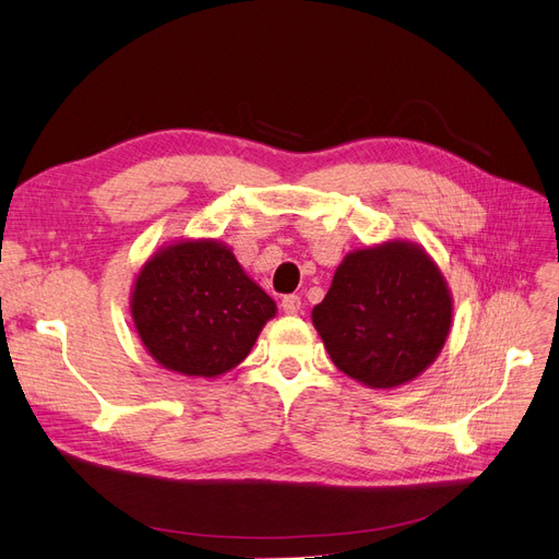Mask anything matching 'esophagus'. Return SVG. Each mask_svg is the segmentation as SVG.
<instances>
[{
  "label": "esophagus",
  "mask_w": 559,
  "mask_h": 559,
  "mask_svg": "<svg viewBox=\"0 0 559 559\" xmlns=\"http://www.w3.org/2000/svg\"><path fill=\"white\" fill-rule=\"evenodd\" d=\"M282 310H284L286 314H298V312H300V296H296V294L284 296V298H282Z\"/></svg>",
  "instance_id": "34e87169"
}]
</instances>
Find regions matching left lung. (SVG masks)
<instances>
[{
  "instance_id": "1",
  "label": "left lung",
  "mask_w": 559,
  "mask_h": 559,
  "mask_svg": "<svg viewBox=\"0 0 559 559\" xmlns=\"http://www.w3.org/2000/svg\"><path fill=\"white\" fill-rule=\"evenodd\" d=\"M331 361L373 389L417 378L443 349L452 300L425 251L386 242L354 251L312 310Z\"/></svg>"
}]
</instances>
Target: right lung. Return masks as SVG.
Here are the masks:
<instances>
[{
  "label": "right lung",
  "instance_id": "right-lung-1",
  "mask_svg": "<svg viewBox=\"0 0 559 559\" xmlns=\"http://www.w3.org/2000/svg\"><path fill=\"white\" fill-rule=\"evenodd\" d=\"M275 310V300L216 242L158 251L132 292L134 329L151 357L198 378L238 366Z\"/></svg>",
  "mask_w": 559,
  "mask_h": 559
}]
</instances>
